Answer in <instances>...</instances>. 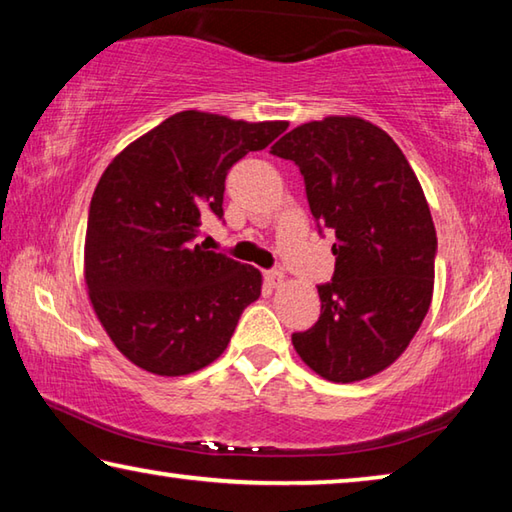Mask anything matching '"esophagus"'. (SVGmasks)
Wrapping results in <instances>:
<instances>
[{
  "instance_id": "obj_1",
  "label": "esophagus",
  "mask_w": 512,
  "mask_h": 512,
  "mask_svg": "<svg viewBox=\"0 0 512 512\" xmlns=\"http://www.w3.org/2000/svg\"><path fill=\"white\" fill-rule=\"evenodd\" d=\"M264 280H266L268 287L277 289V287H282V284H284V273L282 271H266Z\"/></svg>"
}]
</instances>
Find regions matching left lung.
Segmentation results:
<instances>
[{"mask_svg": "<svg viewBox=\"0 0 512 512\" xmlns=\"http://www.w3.org/2000/svg\"><path fill=\"white\" fill-rule=\"evenodd\" d=\"M305 178L309 210L334 232L320 318L291 336L300 359L336 384L368 379L409 348L433 296L436 228L393 137L361 117H325L271 146Z\"/></svg>", "mask_w": 512, "mask_h": 512, "instance_id": "1", "label": "left lung"}]
</instances>
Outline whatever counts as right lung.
<instances>
[{
  "mask_svg": "<svg viewBox=\"0 0 512 512\" xmlns=\"http://www.w3.org/2000/svg\"><path fill=\"white\" fill-rule=\"evenodd\" d=\"M289 121L183 110L137 137L103 171L85 232L83 275L99 323L137 368L180 377L219 359L262 273L194 244L223 216L225 176Z\"/></svg>",
  "mask_w": 512,
  "mask_h": 512,
  "instance_id": "right-lung-1",
  "label": "right lung"
}]
</instances>
